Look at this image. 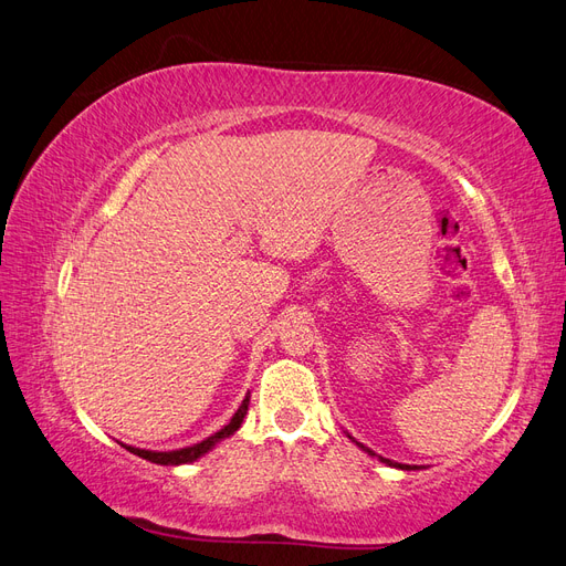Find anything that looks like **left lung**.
<instances>
[{
	"instance_id": "left-lung-1",
	"label": "left lung",
	"mask_w": 566,
	"mask_h": 566,
	"mask_svg": "<svg viewBox=\"0 0 566 566\" xmlns=\"http://www.w3.org/2000/svg\"><path fill=\"white\" fill-rule=\"evenodd\" d=\"M348 439H353V436H348ZM353 443H355V446H358V448H363L367 455H373V458H377L379 462H384V464H389V467H396V470H408V472H410V470H419V467H417V464H400V462H394V460H389V458H381V455H377V453H375V450H369L367 446L358 443V441H355V439H353Z\"/></svg>"
}]
</instances>
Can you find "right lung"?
I'll use <instances>...</instances> for the list:
<instances>
[{
    "label": "right lung",
    "instance_id": "1",
    "mask_svg": "<svg viewBox=\"0 0 566 566\" xmlns=\"http://www.w3.org/2000/svg\"><path fill=\"white\" fill-rule=\"evenodd\" d=\"M249 400H251V394H247V398L241 400V406H239V410L232 415L230 422L224 424L220 431H216L213 436H208V439H203L201 443H193V446H187V448H177V450H168V453H158V450H144V448L125 446V443H120V446H125L127 450H130V453L144 458V460H149V462H154V464H175V467H177V464H189V462H193V460H199L201 455H206L208 450H213L220 441L230 439V436L241 427V422H244V415H247V410H249Z\"/></svg>",
    "mask_w": 566,
    "mask_h": 566
}]
</instances>
